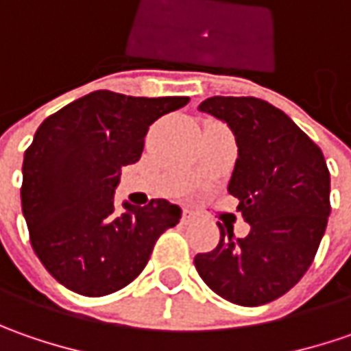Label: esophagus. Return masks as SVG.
<instances>
[{
  "mask_svg": "<svg viewBox=\"0 0 351 351\" xmlns=\"http://www.w3.org/2000/svg\"><path fill=\"white\" fill-rule=\"evenodd\" d=\"M182 221L183 223H191V221H195V215H193L191 210H183Z\"/></svg>",
  "mask_w": 351,
  "mask_h": 351,
  "instance_id": "34e87169",
  "label": "esophagus"
}]
</instances>
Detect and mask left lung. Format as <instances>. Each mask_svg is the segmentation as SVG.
Instances as JSON below:
<instances>
[{
  "instance_id": "left-lung-1",
  "label": "left lung",
  "mask_w": 351,
  "mask_h": 351,
  "mask_svg": "<svg viewBox=\"0 0 351 351\" xmlns=\"http://www.w3.org/2000/svg\"><path fill=\"white\" fill-rule=\"evenodd\" d=\"M199 111L234 132L238 158L228 193L250 224L246 238L221 228L217 248L197 254L201 279L242 306L271 303L295 287L317 256L330 215L322 150L277 107L258 97L215 95Z\"/></svg>"
}]
</instances>
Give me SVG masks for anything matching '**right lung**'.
Returning <instances> with one entry per match:
<instances>
[{
	"label": "right lung",
	"mask_w": 351,
	"mask_h": 351,
	"mask_svg": "<svg viewBox=\"0 0 351 351\" xmlns=\"http://www.w3.org/2000/svg\"><path fill=\"white\" fill-rule=\"evenodd\" d=\"M189 97L91 91L45 119L25 150L21 205L36 258L64 287L86 297L141 276L156 240L182 219L166 199L117 213L121 169L141 160L148 127Z\"/></svg>",
	"instance_id": "1"
}]
</instances>
